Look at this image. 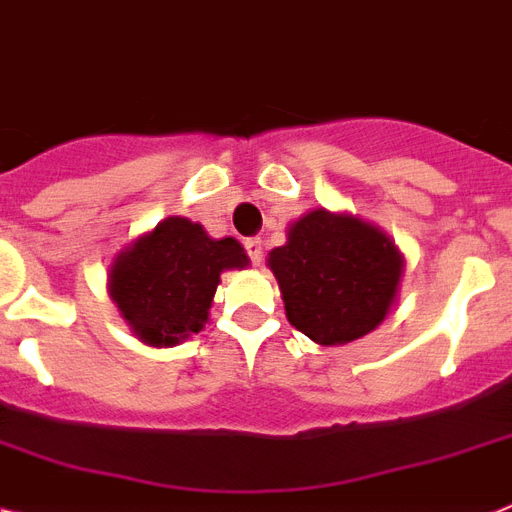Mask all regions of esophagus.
Here are the masks:
<instances>
[{"label":"esophagus","mask_w":512,"mask_h":512,"mask_svg":"<svg viewBox=\"0 0 512 512\" xmlns=\"http://www.w3.org/2000/svg\"><path fill=\"white\" fill-rule=\"evenodd\" d=\"M246 253H248V259H251L253 264H261V259H264V243H261V238H248L246 240Z\"/></svg>","instance_id":"1"}]
</instances>
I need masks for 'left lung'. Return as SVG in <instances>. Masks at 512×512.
I'll return each mask as SVG.
<instances>
[{"label":"left lung","mask_w":512,"mask_h":512,"mask_svg":"<svg viewBox=\"0 0 512 512\" xmlns=\"http://www.w3.org/2000/svg\"><path fill=\"white\" fill-rule=\"evenodd\" d=\"M287 322L319 345H345L384 322L403 259L377 227L327 209L308 211L269 253Z\"/></svg>","instance_id":"8db88e82"}]
</instances>
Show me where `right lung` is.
Returning <instances> with one entry per match:
<instances>
[{"instance_id":"right-lung-1","label":"right lung","mask_w":512,"mask_h":512,"mask_svg":"<svg viewBox=\"0 0 512 512\" xmlns=\"http://www.w3.org/2000/svg\"><path fill=\"white\" fill-rule=\"evenodd\" d=\"M246 264L238 240H214L190 219L167 217L114 259L109 293L135 335L162 348L204 327L219 274Z\"/></svg>"}]
</instances>
